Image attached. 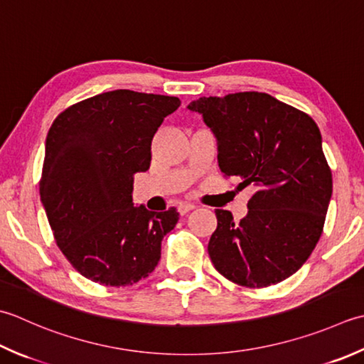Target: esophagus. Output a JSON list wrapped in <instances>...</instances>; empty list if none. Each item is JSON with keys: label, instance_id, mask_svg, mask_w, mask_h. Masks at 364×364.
I'll use <instances>...</instances> for the list:
<instances>
[{"label": "esophagus", "instance_id": "esophagus-1", "mask_svg": "<svg viewBox=\"0 0 364 364\" xmlns=\"http://www.w3.org/2000/svg\"><path fill=\"white\" fill-rule=\"evenodd\" d=\"M194 208H196V206L191 205V203H181V205H178V213H180L181 216H184V215H188V213L192 211Z\"/></svg>", "mask_w": 364, "mask_h": 364}]
</instances>
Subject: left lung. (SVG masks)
Instances as JSON below:
<instances>
[{"instance_id": "left-lung-1", "label": "left lung", "mask_w": 364, "mask_h": 364, "mask_svg": "<svg viewBox=\"0 0 364 364\" xmlns=\"http://www.w3.org/2000/svg\"><path fill=\"white\" fill-rule=\"evenodd\" d=\"M188 109L202 113L218 139V162L238 189H255L247 215L235 223L216 210L208 254L227 279L260 289L296 273L323 232L333 178L316 121L267 92L200 97Z\"/></svg>"}]
</instances>
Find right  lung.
Wrapping results in <instances>:
<instances>
[{
  "label": "right lung",
  "mask_w": 364,
  "mask_h": 364,
  "mask_svg": "<svg viewBox=\"0 0 364 364\" xmlns=\"http://www.w3.org/2000/svg\"><path fill=\"white\" fill-rule=\"evenodd\" d=\"M181 101L115 90L68 107L46 140L41 176L56 245L70 265L102 286H132L161 259L162 238L178 223L176 208L134 206V175L151 164V141Z\"/></svg>",
  "instance_id": "right-lung-1"
}]
</instances>
